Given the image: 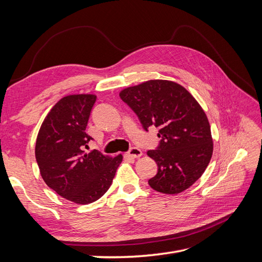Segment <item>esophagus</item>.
<instances>
[{
	"mask_svg": "<svg viewBox=\"0 0 262 262\" xmlns=\"http://www.w3.org/2000/svg\"><path fill=\"white\" fill-rule=\"evenodd\" d=\"M142 150L138 147H132L130 148L129 152L125 153V158H132V160H134V158H139L142 156Z\"/></svg>",
	"mask_w": 262,
	"mask_h": 262,
	"instance_id": "esophagus-1",
	"label": "esophagus"
}]
</instances>
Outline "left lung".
Listing matches in <instances>:
<instances>
[{
  "label": "left lung",
  "mask_w": 262,
  "mask_h": 262,
  "mask_svg": "<svg viewBox=\"0 0 262 262\" xmlns=\"http://www.w3.org/2000/svg\"><path fill=\"white\" fill-rule=\"evenodd\" d=\"M120 98L139 117L145 131L158 128L156 149L147 155L156 162L150 188L166 194L185 191L207 169L213 153L210 123L194 97L184 86L166 80H150L126 87Z\"/></svg>",
  "instance_id": "1"
}]
</instances>
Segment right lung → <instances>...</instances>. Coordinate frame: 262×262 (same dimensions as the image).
<instances>
[{
    "label": "right lung",
    "instance_id": "add662e5",
    "mask_svg": "<svg viewBox=\"0 0 262 262\" xmlns=\"http://www.w3.org/2000/svg\"><path fill=\"white\" fill-rule=\"evenodd\" d=\"M96 96L69 95L61 98L45 118L36 141V161L47 186L77 204L98 200L112 186L122 155L116 157L93 149L86 133Z\"/></svg>",
    "mask_w": 262,
    "mask_h": 262
}]
</instances>
